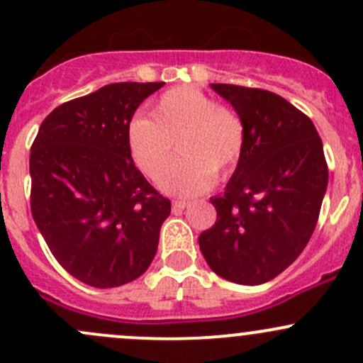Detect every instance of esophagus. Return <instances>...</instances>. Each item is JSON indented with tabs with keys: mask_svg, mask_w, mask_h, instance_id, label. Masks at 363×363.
Instances as JSON below:
<instances>
[{
	"mask_svg": "<svg viewBox=\"0 0 363 363\" xmlns=\"http://www.w3.org/2000/svg\"><path fill=\"white\" fill-rule=\"evenodd\" d=\"M188 205H189L188 200H174L172 201V212L174 213L182 212L186 207H188Z\"/></svg>",
	"mask_w": 363,
	"mask_h": 363,
	"instance_id": "obj_1",
	"label": "esophagus"
}]
</instances>
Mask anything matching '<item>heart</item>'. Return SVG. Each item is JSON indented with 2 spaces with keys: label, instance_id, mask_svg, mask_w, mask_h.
<instances>
[{
  "label": "heart",
  "instance_id": "obj_1",
  "mask_svg": "<svg viewBox=\"0 0 363 363\" xmlns=\"http://www.w3.org/2000/svg\"><path fill=\"white\" fill-rule=\"evenodd\" d=\"M179 144L177 163L160 179L165 193L193 196L213 184V172L226 175L238 163L245 125L235 109L194 86L167 90L151 109L128 127L130 155L147 177L158 179Z\"/></svg>",
  "mask_w": 363,
  "mask_h": 363
}]
</instances>
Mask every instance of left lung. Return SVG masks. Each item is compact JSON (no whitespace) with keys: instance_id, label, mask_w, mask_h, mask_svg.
<instances>
[{"instance_id":"8db88e82","label":"left lung","mask_w":363,"mask_h":363,"mask_svg":"<svg viewBox=\"0 0 363 363\" xmlns=\"http://www.w3.org/2000/svg\"><path fill=\"white\" fill-rule=\"evenodd\" d=\"M245 125V144L217 220L198 238L216 274L261 285L292 264L315 231L329 182L322 139L310 118L273 91L212 83Z\"/></svg>"}]
</instances>
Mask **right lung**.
<instances>
[{
    "label": "right lung",
    "mask_w": 363,
    "mask_h": 363,
    "mask_svg": "<svg viewBox=\"0 0 363 363\" xmlns=\"http://www.w3.org/2000/svg\"><path fill=\"white\" fill-rule=\"evenodd\" d=\"M165 83H111L59 106L30 147V212L53 257L97 289L150 268L170 200L133 163L128 127Z\"/></svg>",
    "instance_id": "obj_1"
}]
</instances>
